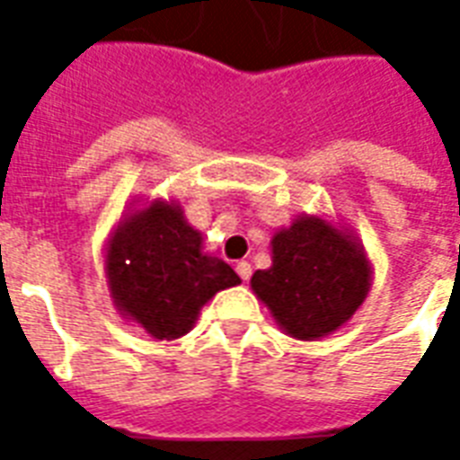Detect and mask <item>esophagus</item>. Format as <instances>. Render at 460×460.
<instances>
[{
	"instance_id": "1",
	"label": "esophagus",
	"mask_w": 460,
	"mask_h": 460,
	"mask_svg": "<svg viewBox=\"0 0 460 460\" xmlns=\"http://www.w3.org/2000/svg\"><path fill=\"white\" fill-rule=\"evenodd\" d=\"M234 270H237V274H240V279L243 281H247L252 277V264L250 262H237L234 264Z\"/></svg>"
}]
</instances>
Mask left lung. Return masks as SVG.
<instances>
[{
  "instance_id": "obj_1",
  "label": "left lung",
  "mask_w": 460,
  "mask_h": 460,
  "mask_svg": "<svg viewBox=\"0 0 460 460\" xmlns=\"http://www.w3.org/2000/svg\"><path fill=\"white\" fill-rule=\"evenodd\" d=\"M252 289L279 326L299 341L333 333L370 289L360 244L318 217H299L271 240V267L252 274Z\"/></svg>"
}]
</instances>
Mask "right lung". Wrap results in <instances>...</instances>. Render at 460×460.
Masks as SVG:
<instances>
[{"instance_id": "1", "label": "right lung", "mask_w": 460, "mask_h": 460, "mask_svg": "<svg viewBox=\"0 0 460 460\" xmlns=\"http://www.w3.org/2000/svg\"><path fill=\"white\" fill-rule=\"evenodd\" d=\"M200 243L181 208L161 200L127 217L110 243L107 277L117 308L159 341L189 333L208 299L240 284L230 264L200 252Z\"/></svg>"}]
</instances>
